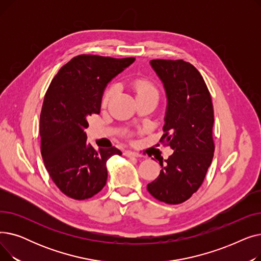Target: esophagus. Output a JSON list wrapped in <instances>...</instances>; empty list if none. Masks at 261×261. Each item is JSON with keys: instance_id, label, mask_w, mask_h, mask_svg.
<instances>
[{"instance_id": "esophagus-1", "label": "esophagus", "mask_w": 261, "mask_h": 261, "mask_svg": "<svg viewBox=\"0 0 261 261\" xmlns=\"http://www.w3.org/2000/svg\"><path fill=\"white\" fill-rule=\"evenodd\" d=\"M125 155H126V156H128V158H140V156H141L138 152L130 151V150H128V151H126V152H125Z\"/></svg>"}]
</instances>
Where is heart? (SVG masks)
Masks as SVG:
<instances>
[{
    "label": "heart",
    "mask_w": 261,
    "mask_h": 261,
    "mask_svg": "<svg viewBox=\"0 0 261 261\" xmlns=\"http://www.w3.org/2000/svg\"><path fill=\"white\" fill-rule=\"evenodd\" d=\"M131 87L133 89V91L135 92L136 98L143 97V96H147V95H151V94H155L158 95V91L156 89L152 86V84L150 81L146 80V79H136L133 80ZM114 94V89H110L103 96L102 98V103L107 105L108 101L110 100V98L112 97V95Z\"/></svg>",
    "instance_id": "obj_1"
}]
</instances>
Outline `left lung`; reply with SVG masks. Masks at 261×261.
I'll return each instance as SVG.
<instances>
[{
  "instance_id": "8db88e82",
  "label": "left lung",
  "mask_w": 261,
  "mask_h": 261,
  "mask_svg": "<svg viewBox=\"0 0 261 261\" xmlns=\"http://www.w3.org/2000/svg\"><path fill=\"white\" fill-rule=\"evenodd\" d=\"M166 94L161 142L173 153L160 161L158 179L147 185L155 199L167 204L188 200L201 186L214 156V109L211 94L197 68L183 60H151Z\"/></svg>"
}]
</instances>
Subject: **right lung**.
I'll use <instances>...</instances> for the list:
<instances>
[{
  "label": "right lung",
  "mask_w": 261,
  "mask_h": 261,
  "mask_svg": "<svg viewBox=\"0 0 261 261\" xmlns=\"http://www.w3.org/2000/svg\"><path fill=\"white\" fill-rule=\"evenodd\" d=\"M80 55L51 80L40 115L41 154L54 183L67 197L85 200L107 183V162L119 149H95L87 141L88 118L100 113L108 84L134 62Z\"/></svg>",
  "instance_id": "right-lung-1"
}]
</instances>
